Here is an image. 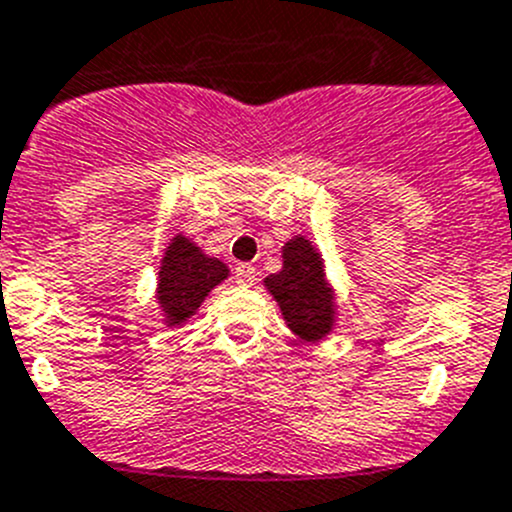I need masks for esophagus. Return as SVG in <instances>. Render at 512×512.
<instances>
[{"mask_svg": "<svg viewBox=\"0 0 512 512\" xmlns=\"http://www.w3.org/2000/svg\"><path fill=\"white\" fill-rule=\"evenodd\" d=\"M257 278V270L252 265H247V262H240V265L234 267V283L240 285H252Z\"/></svg>", "mask_w": 512, "mask_h": 512, "instance_id": "obj_1", "label": "esophagus"}]
</instances>
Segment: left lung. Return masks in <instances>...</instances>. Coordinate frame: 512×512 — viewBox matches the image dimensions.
Returning <instances> with one entry per match:
<instances>
[{
  "instance_id": "obj_1",
  "label": "left lung",
  "mask_w": 512,
  "mask_h": 512,
  "mask_svg": "<svg viewBox=\"0 0 512 512\" xmlns=\"http://www.w3.org/2000/svg\"><path fill=\"white\" fill-rule=\"evenodd\" d=\"M265 288L278 300L290 331L303 341H323L336 323L333 288L326 280L321 252L305 237L283 247V270L265 278Z\"/></svg>"
}]
</instances>
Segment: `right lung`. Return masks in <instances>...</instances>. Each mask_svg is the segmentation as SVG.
Masks as SVG:
<instances>
[{
    "instance_id": "add662e5",
    "label": "right lung",
    "mask_w": 512,
    "mask_h": 512,
    "mask_svg": "<svg viewBox=\"0 0 512 512\" xmlns=\"http://www.w3.org/2000/svg\"><path fill=\"white\" fill-rule=\"evenodd\" d=\"M229 267L217 257H209L184 234H176L166 247L159 270L156 300L164 310L166 326H181L197 313L212 288L227 280Z\"/></svg>"
}]
</instances>
